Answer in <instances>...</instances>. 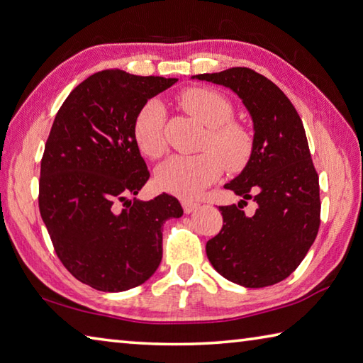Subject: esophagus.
I'll list each match as a JSON object with an SVG mask.
<instances>
[{
  "mask_svg": "<svg viewBox=\"0 0 363 363\" xmlns=\"http://www.w3.org/2000/svg\"><path fill=\"white\" fill-rule=\"evenodd\" d=\"M182 207L184 213H191V211H194L197 207H199V203L194 202V201H182Z\"/></svg>",
  "mask_w": 363,
  "mask_h": 363,
  "instance_id": "34e87169",
  "label": "esophagus"
}]
</instances>
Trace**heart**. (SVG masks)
<instances>
[{"mask_svg":"<svg viewBox=\"0 0 363 363\" xmlns=\"http://www.w3.org/2000/svg\"><path fill=\"white\" fill-rule=\"evenodd\" d=\"M180 106L208 128L202 142L203 152L193 156H172L156 172L158 186L174 196L189 199L220 179L223 170L238 172L250 162L255 135L234 118V106L224 94L208 88H188L179 94ZM166 108L150 99L134 118L133 138L147 158L158 160L166 150L164 142Z\"/></svg>","mask_w":363,"mask_h":363,"instance_id":"heart-1","label":"heart"}]
</instances>
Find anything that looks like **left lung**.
I'll return each instance as SVG.
<instances>
[{
	"instance_id": "1",
	"label": "left lung",
	"mask_w": 363,
	"mask_h": 363,
	"mask_svg": "<svg viewBox=\"0 0 363 363\" xmlns=\"http://www.w3.org/2000/svg\"><path fill=\"white\" fill-rule=\"evenodd\" d=\"M193 79L230 88L252 118L255 150L242 174L224 184L243 201L220 207L223 229L205 246L215 270L245 288L288 278L308 252L320 224L319 177L303 123L288 96L250 67ZM257 203L252 216L242 205Z\"/></svg>"
}]
</instances>
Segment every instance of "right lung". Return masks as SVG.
Here are the masks:
<instances>
[{
  "label": "right lung",
  "instance_id": "add662e5",
  "mask_svg": "<svg viewBox=\"0 0 363 363\" xmlns=\"http://www.w3.org/2000/svg\"><path fill=\"white\" fill-rule=\"evenodd\" d=\"M177 79L96 72L66 98L40 161L39 210L74 278L102 292L145 283L162 259V225L180 218L174 196L129 201L150 179L133 138L140 107Z\"/></svg>",
  "mask_w": 363,
  "mask_h": 363
}]
</instances>
